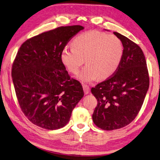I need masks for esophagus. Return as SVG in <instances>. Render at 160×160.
Listing matches in <instances>:
<instances>
[{
    "label": "esophagus",
    "mask_w": 160,
    "mask_h": 160,
    "mask_svg": "<svg viewBox=\"0 0 160 160\" xmlns=\"http://www.w3.org/2000/svg\"><path fill=\"white\" fill-rule=\"evenodd\" d=\"M82 87H83L84 94L87 95V94L89 93V92H90V88H89V87L87 86V85H85V84H83Z\"/></svg>",
    "instance_id": "esophagus-1"
}]
</instances>
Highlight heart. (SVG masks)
I'll return each instance as SVG.
<instances>
[{"mask_svg": "<svg viewBox=\"0 0 160 160\" xmlns=\"http://www.w3.org/2000/svg\"><path fill=\"white\" fill-rule=\"evenodd\" d=\"M72 48L61 52L62 64L69 72L76 74L86 59L87 65L78 75L84 82L106 79L116 72L123 54L121 39L114 35L98 31L81 33L72 42Z\"/></svg>", "mask_w": 160, "mask_h": 160, "instance_id": "b5f03b06", "label": "heart"}]
</instances>
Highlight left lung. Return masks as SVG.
<instances>
[{
  "instance_id": "obj_1",
  "label": "left lung",
  "mask_w": 160,
  "mask_h": 160,
  "mask_svg": "<svg viewBox=\"0 0 160 160\" xmlns=\"http://www.w3.org/2000/svg\"><path fill=\"white\" fill-rule=\"evenodd\" d=\"M114 34L123 46L119 67L109 79L91 88L98 100L92 121L104 130L120 129L130 123L138 114L149 87L142 50L120 33L114 32Z\"/></svg>"
}]
</instances>
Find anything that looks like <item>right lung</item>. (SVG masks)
Listing matches in <instances>:
<instances>
[{
    "mask_svg": "<svg viewBox=\"0 0 160 160\" xmlns=\"http://www.w3.org/2000/svg\"><path fill=\"white\" fill-rule=\"evenodd\" d=\"M84 27H61L29 39L18 52L12 76L20 106L28 119L43 129L63 128L83 98L82 87L71 79L61 52Z\"/></svg>",
    "mask_w": 160,
    "mask_h": 160,
    "instance_id": "right-lung-1",
    "label": "right lung"
}]
</instances>
